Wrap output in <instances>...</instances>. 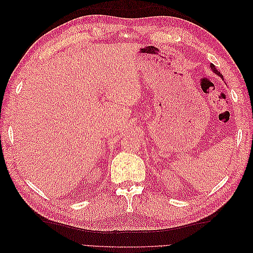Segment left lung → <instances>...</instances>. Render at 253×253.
Wrapping results in <instances>:
<instances>
[{
	"instance_id": "obj_1",
	"label": "left lung",
	"mask_w": 253,
	"mask_h": 253,
	"mask_svg": "<svg viewBox=\"0 0 253 253\" xmlns=\"http://www.w3.org/2000/svg\"><path fill=\"white\" fill-rule=\"evenodd\" d=\"M210 67H211V70H212V72L214 73V74H215V75H217V76H219V77L221 78V79H224L223 78V75H221L217 70H216V68H215V66H214V64H210Z\"/></svg>"
}]
</instances>
